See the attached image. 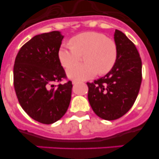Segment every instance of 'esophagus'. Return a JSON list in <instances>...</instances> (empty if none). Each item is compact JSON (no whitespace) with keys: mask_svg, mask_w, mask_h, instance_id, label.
Listing matches in <instances>:
<instances>
[{"mask_svg":"<svg viewBox=\"0 0 159 159\" xmlns=\"http://www.w3.org/2000/svg\"><path fill=\"white\" fill-rule=\"evenodd\" d=\"M80 81H75V80H73L72 81V84H74V85H76V84H80Z\"/></svg>","mask_w":159,"mask_h":159,"instance_id":"34e87169","label":"esophagus"}]
</instances>
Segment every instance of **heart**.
I'll list each match as a JSON object with an SVG mask.
<instances>
[{
    "label": "heart",
    "instance_id": "b5f03b06",
    "mask_svg": "<svg viewBox=\"0 0 159 159\" xmlns=\"http://www.w3.org/2000/svg\"><path fill=\"white\" fill-rule=\"evenodd\" d=\"M71 44H62L58 57L63 67H67L76 62L84 54L86 63L71 66L67 70L69 78L85 80L99 75H105L113 68L117 60V46L111 39L95 32L78 34L70 40Z\"/></svg>",
    "mask_w": 159,
    "mask_h": 159
}]
</instances>
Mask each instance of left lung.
Instances as JSON below:
<instances>
[{
    "label": "left lung",
    "mask_w": 159,
    "mask_h": 159,
    "mask_svg": "<svg viewBox=\"0 0 159 159\" xmlns=\"http://www.w3.org/2000/svg\"><path fill=\"white\" fill-rule=\"evenodd\" d=\"M114 40L117 60L104 76L87 83L88 101L101 119L115 120L124 116L134 104L142 82V60L133 42L116 29Z\"/></svg>",
    "instance_id": "1"
}]
</instances>
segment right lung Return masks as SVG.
Returning <instances> with one entry per match:
<instances>
[{"label":"right lung","mask_w":159,"mask_h":159,"mask_svg":"<svg viewBox=\"0 0 159 159\" xmlns=\"http://www.w3.org/2000/svg\"><path fill=\"white\" fill-rule=\"evenodd\" d=\"M64 36L59 31L36 35L20 49L13 67L14 88L20 104L36 121L52 124L67 111L72 84L55 88L66 78L58 57Z\"/></svg>","instance_id":"add662e5"}]
</instances>
